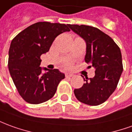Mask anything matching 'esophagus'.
I'll use <instances>...</instances> for the list:
<instances>
[{
    "label": "esophagus",
    "instance_id": "obj_1",
    "mask_svg": "<svg viewBox=\"0 0 132 132\" xmlns=\"http://www.w3.org/2000/svg\"><path fill=\"white\" fill-rule=\"evenodd\" d=\"M65 76H66V78H70V77H73V74L72 73H66V74H65Z\"/></svg>",
    "mask_w": 132,
    "mask_h": 132
}]
</instances>
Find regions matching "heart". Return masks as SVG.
<instances>
[{"instance_id": "1", "label": "heart", "mask_w": 132, "mask_h": 132, "mask_svg": "<svg viewBox=\"0 0 132 132\" xmlns=\"http://www.w3.org/2000/svg\"><path fill=\"white\" fill-rule=\"evenodd\" d=\"M70 65H71V63L69 61H66V63H65V66H69Z\"/></svg>"}]
</instances>
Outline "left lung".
I'll return each instance as SVG.
<instances>
[{
    "label": "left lung",
    "instance_id": "obj_1",
    "mask_svg": "<svg viewBox=\"0 0 132 132\" xmlns=\"http://www.w3.org/2000/svg\"><path fill=\"white\" fill-rule=\"evenodd\" d=\"M68 26L86 41L85 61L96 69L94 77L84 78L86 82L82 87L74 89V94L84 104H101L115 91L123 71L120 48L110 36L97 28L85 25Z\"/></svg>",
    "mask_w": 132,
    "mask_h": 132
}]
</instances>
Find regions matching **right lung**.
Listing matches in <instances>:
<instances>
[{"instance_id":"right-lung-1","label":"right lung","mask_w":132,"mask_h":132,"mask_svg":"<svg viewBox=\"0 0 132 132\" xmlns=\"http://www.w3.org/2000/svg\"><path fill=\"white\" fill-rule=\"evenodd\" d=\"M70 31L61 23L38 22L26 28L12 40L8 52V69L19 94L25 101L38 104L49 100L65 78L58 69L40 67V56L48 52L59 35ZM47 71L42 73V69Z\"/></svg>"}]
</instances>
